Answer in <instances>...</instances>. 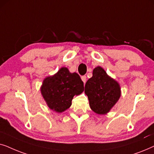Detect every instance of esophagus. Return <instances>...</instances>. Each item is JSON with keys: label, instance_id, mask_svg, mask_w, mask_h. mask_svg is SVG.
Segmentation results:
<instances>
[{"label": "esophagus", "instance_id": "1", "mask_svg": "<svg viewBox=\"0 0 154 154\" xmlns=\"http://www.w3.org/2000/svg\"><path fill=\"white\" fill-rule=\"evenodd\" d=\"M81 79L84 83V84H85L86 83V81H87V77H86V75H83V76L81 77Z\"/></svg>", "mask_w": 154, "mask_h": 154}]
</instances>
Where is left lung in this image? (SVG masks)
<instances>
[{
    "label": "left lung",
    "mask_w": 154,
    "mask_h": 154,
    "mask_svg": "<svg viewBox=\"0 0 154 154\" xmlns=\"http://www.w3.org/2000/svg\"><path fill=\"white\" fill-rule=\"evenodd\" d=\"M85 92L90 108L98 114H105L114 106L121 96L119 83L106 74L102 67L93 70L92 77L86 82Z\"/></svg>",
    "instance_id": "1"
}]
</instances>
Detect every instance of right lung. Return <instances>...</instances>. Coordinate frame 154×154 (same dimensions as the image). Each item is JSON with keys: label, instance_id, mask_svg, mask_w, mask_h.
<instances>
[{"label": "right lung", "instance_id": "1", "mask_svg": "<svg viewBox=\"0 0 154 154\" xmlns=\"http://www.w3.org/2000/svg\"><path fill=\"white\" fill-rule=\"evenodd\" d=\"M84 90L83 82L77 73H70L62 67L53 76L46 78L41 87V93L52 110L61 113L69 109L75 94Z\"/></svg>", "mask_w": 154, "mask_h": 154}]
</instances>
